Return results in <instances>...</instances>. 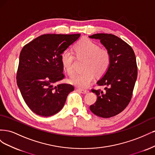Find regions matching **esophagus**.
<instances>
[{
  "instance_id": "esophagus-1",
  "label": "esophagus",
  "mask_w": 155,
  "mask_h": 155,
  "mask_svg": "<svg viewBox=\"0 0 155 155\" xmlns=\"http://www.w3.org/2000/svg\"><path fill=\"white\" fill-rule=\"evenodd\" d=\"M77 90L83 93V94H87V93H88V92H89L88 90H85V89H81V88H77Z\"/></svg>"
}]
</instances>
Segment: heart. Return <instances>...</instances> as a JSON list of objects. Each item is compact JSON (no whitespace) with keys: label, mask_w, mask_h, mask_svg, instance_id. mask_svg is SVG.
<instances>
[{"label":"heart","mask_w":155,"mask_h":155,"mask_svg":"<svg viewBox=\"0 0 155 155\" xmlns=\"http://www.w3.org/2000/svg\"><path fill=\"white\" fill-rule=\"evenodd\" d=\"M74 51L77 58H87L84 65L85 71L76 74L70 79L71 83L78 87L87 88L94 78V74L97 76H103L110 67L111 56L109 51L100 48L99 45L90 39L79 40L74 46ZM74 60L73 53L67 50L62 53V64L69 76H72L75 73Z\"/></svg>","instance_id":"1"}]
</instances>
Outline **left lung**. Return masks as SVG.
Listing matches in <instances>:
<instances>
[{
    "label": "left lung",
    "instance_id": "1",
    "mask_svg": "<svg viewBox=\"0 0 155 155\" xmlns=\"http://www.w3.org/2000/svg\"><path fill=\"white\" fill-rule=\"evenodd\" d=\"M89 37L99 39L111 56L109 69L97 82L105 87L104 91L92 89L97 100L90 109L101 118H110L122 112L132 98L138 75L136 56L131 46L114 35L96 34Z\"/></svg>",
    "mask_w": 155,
    "mask_h": 155
}]
</instances>
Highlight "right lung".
<instances>
[{"mask_svg":"<svg viewBox=\"0 0 155 155\" xmlns=\"http://www.w3.org/2000/svg\"><path fill=\"white\" fill-rule=\"evenodd\" d=\"M80 36L44 34L22 48L17 72V83L26 105L37 115L47 117L61 110L70 84H54L64 78L61 54Z\"/></svg>","mask_w":155,"mask_h":155,"instance_id":"add662e5","label":"right lung"}]
</instances>
